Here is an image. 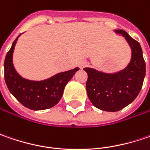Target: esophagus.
Returning a JSON list of instances; mask_svg holds the SVG:
<instances>
[{
  "mask_svg": "<svg viewBox=\"0 0 150 150\" xmlns=\"http://www.w3.org/2000/svg\"><path fill=\"white\" fill-rule=\"evenodd\" d=\"M86 64H87L86 62H82L80 63V67H83L86 66Z\"/></svg>",
  "mask_w": 150,
  "mask_h": 150,
  "instance_id": "34e87169",
  "label": "esophagus"
}]
</instances>
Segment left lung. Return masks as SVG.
Masks as SVG:
<instances>
[{
  "label": "left lung",
  "mask_w": 150,
  "mask_h": 150,
  "mask_svg": "<svg viewBox=\"0 0 150 150\" xmlns=\"http://www.w3.org/2000/svg\"><path fill=\"white\" fill-rule=\"evenodd\" d=\"M115 32L122 34L131 47L132 58L128 67L112 74L84 68L88 73L86 88L89 100L96 108L108 112L119 111L135 99L146 72L140 44L124 30Z\"/></svg>",
  "instance_id": "8db88e82"
}]
</instances>
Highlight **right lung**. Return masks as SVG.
Here are the masks:
<instances>
[{
    "label": "right lung",
    "mask_w": 150,
    "mask_h": 150,
    "mask_svg": "<svg viewBox=\"0 0 150 150\" xmlns=\"http://www.w3.org/2000/svg\"><path fill=\"white\" fill-rule=\"evenodd\" d=\"M19 37L13 42L4 62V77L9 91L23 106L32 110H43L55 106L60 101L66 84L79 68L57 73L39 82L21 78L12 63L15 45Z\"/></svg>",
    "instance_id": "add662e5"
}]
</instances>
